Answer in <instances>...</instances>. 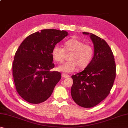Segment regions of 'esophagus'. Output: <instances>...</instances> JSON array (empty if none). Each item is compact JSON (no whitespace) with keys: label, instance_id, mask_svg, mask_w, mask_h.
<instances>
[{"label":"esophagus","instance_id":"esophagus-1","mask_svg":"<svg viewBox=\"0 0 128 128\" xmlns=\"http://www.w3.org/2000/svg\"><path fill=\"white\" fill-rule=\"evenodd\" d=\"M62 76L63 77V78H68L69 77V75L67 74H66V73H62Z\"/></svg>","mask_w":128,"mask_h":128}]
</instances>
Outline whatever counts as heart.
Instances as JSON below:
<instances>
[{
  "label": "heart",
  "mask_w": 128,
  "mask_h": 128,
  "mask_svg": "<svg viewBox=\"0 0 128 128\" xmlns=\"http://www.w3.org/2000/svg\"><path fill=\"white\" fill-rule=\"evenodd\" d=\"M66 52H70L69 56L70 60L65 62L58 67V70L65 73H70L76 70L78 66L85 68L90 63L94 56V50L92 46L84 43L77 39H70L64 43V48L56 44L52 50V56L58 62L63 61Z\"/></svg>",
  "instance_id": "1"
}]
</instances>
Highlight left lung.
<instances>
[{"label":"left lung","mask_w":128,"mask_h":128,"mask_svg":"<svg viewBox=\"0 0 128 128\" xmlns=\"http://www.w3.org/2000/svg\"><path fill=\"white\" fill-rule=\"evenodd\" d=\"M94 54L85 69L72 78L71 95L76 103L84 108L94 107L103 100L113 86L116 77V64L111 48L106 41L92 33Z\"/></svg>","instance_id":"obj_1"}]
</instances>
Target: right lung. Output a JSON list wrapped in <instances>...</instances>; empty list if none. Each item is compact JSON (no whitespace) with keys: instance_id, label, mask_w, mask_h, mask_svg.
Returning <instances> with one entry per match:
<instances>
[{"instance_id":"add662e5","label":"right lung","mask_w":128,"mask_h":128,"mask_svg":"<svg viewBox=\"0 0 128 128\" xmlns=\"http://www.w3.org/2000/svg\"><path fill=\"white\" fill-rule=\"evenodd\" d=\"M68 34L64 30H42L27 36L17 49L12 74L17 92L28 102L46 101L61 79L60 72L50 71L55 66L51 52Z\"/></svg>"}]
</instances>
